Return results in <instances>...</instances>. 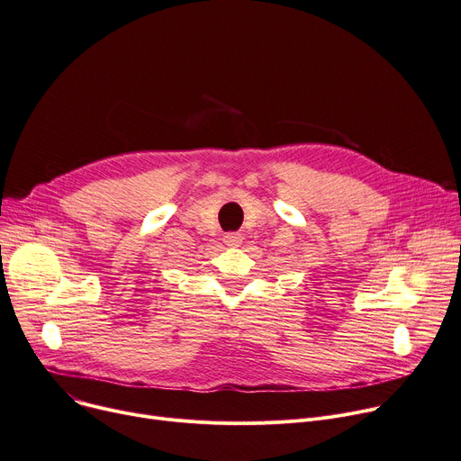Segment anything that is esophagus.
<instances>
[{
  "label": "esophagus",
  "mask_w": 461,
  "mask_h": 461,
  "mask_svg": "<svg viewBox=\"0 0 461 461\" xmlns=\"http://www.w3.org/2000/svg\"><path fill=\"white\" fill-rule=\"evenodd\" d=\"M224 242L228 244V247H240L242 237H240V233H226Z\"/></svg>",
  "instance_id": "1"
}]
</instances>
